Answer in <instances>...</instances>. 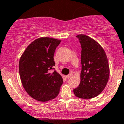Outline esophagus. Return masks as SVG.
<instances>
[{
	"label": "esophagus",
	"mask_w": 124,
	"mask_h": 124,
	"mask_svg": "<svg viewBox=\"0 0 124 124\" xmlns=\"http://www.w3.org/2000/svg\"><path fill=\"white\" fill-rule=\"evenodd\" d=\"M71 77H72V74L70 73V74L66 76V78H70Z\"/></svg>",
	"instance_id": "esophagus-1"
}]
</instances>
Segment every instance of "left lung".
Here are the masks:
<instances>
[{"instance_id":"obj_1","label":"left lung","mask_w":124,"mask_h":124,"mask_svg":"<svg viewBox=\"0 0 124 124\" xmlns=\"http://www.w3.org/2000/svg\"><path fill=\"white\" fill-rule=\"evenodd\" d=\"M81 46L80 83L73 90L81 99H91L101 93L106 86L109 67L105 51L95 40L85 34L77 36Z\"/></svg>"}]
</instances>
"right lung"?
Segmentation results:
<instances>
[{"label":"right lung","instance_id":"right-lung-1","mask_svg":"<svg viewBox=\"0 0 124 124\" xmlns=\"http://www.w3.org/2000/svg\"><path fill=\"white\" fill-rule=\"evenodd\" d=\"M61 40L44 37L33 41L21 56L19 73L28 94L39 101L54 99L63 83L61 75L54 70V55Z\"/></svg>","mask_w":124,"mask_h":124}]
</instances>
